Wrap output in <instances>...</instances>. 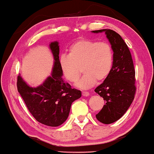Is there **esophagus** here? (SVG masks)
Masks as SVG:
<instances>
[{
    "label": "esophagus",
    "mask_w": 154,
    "mask_h": 154,
    "mask_svg": "<svg viewBox=\"0 0 154 154\" xmlns=\"http://www.w3.org/2000/svg\"><path fill=\"white\" fill-rule=\"evenodd\" d=\"M82 94H83V97H88L90 95V93L88 92H82Z\"/></svg>",
    "instance_id": "esophagus-1"
}]
</instances>
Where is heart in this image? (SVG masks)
I'll use <instances>...</instances> for the list:
<instances>
[{
  "mask_svg": "<svg viewBox=\"0 0 154 154\" xmlns=\"http://www.w3.org/2000/svg\"><path fill=\"white\" fill-rule=\"evenodd\" d=\"M113 63V51L110 44L105 42L80 39L69 48V54L60 58L63 75L67 81L75 83L84 73L76 87L85 90L91 88L96 81H102L108 76Z\"/></svg>",
  "mask_w": 154,
  "mask_h": 154,
  "instance_id": "heart-1",
  "label": "heart"
}]
</instances>
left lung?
Masks as SVG:
<instances>
[{"label":"left lung","mask_w":154,"mask_h":154,"mask_svg":"<svg viewBox=\"0 0 154 154\" xmlns=\"http://www.w3.org/2000/svg\"><path fill=\"white\" fill-rule=\"evenodd\" d=\"M102 32L113 49V63L108 76L94 90L105 101L96 118L101 123L111 124L121 119L133 102L135 71L129 48L121 35L111 29L92 31L94 33Z\"/></svg>","instance_id":"left-lung-1"}]
</instances>
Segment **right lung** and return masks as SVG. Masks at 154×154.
I'll return each mask as SVG.
<instances>
[{"mask_svg": "<svg viewBox=\"0 0 154 154\" xmlns=\"http://www.w3.org/2000/svg\"><path fill=\"white\" fill-rule=\"evenodd\" d=\"M49 48L54 59L51 75L37 87L29 85L19 75L17 85L19 93L35 120L45 125L57 127L66 121L71 104L81 97V92L72 89L62 79L59 42H51Z\"/></svg>", "mask_w": 154, "mask_h": 154, "instance_id": "add662e5", "label": "right lung"}]
</instances>
